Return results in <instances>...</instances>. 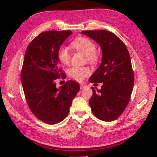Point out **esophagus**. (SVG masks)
<instances>
[{
  "label": "esophagus",
  "instance_id": "esophagus-1",
  "mask_svg": "<svg viewBox=\"0 0 157 157\" xmlns=\"http://www.w3.org/2000/svg\"><path fill=\"white\" fill-rule=\"evenodd\" d=\"M80 87H81V89H83V88H85L86 87H87V86L83 84H81V85H80Z\"/></svg>",
  "mask_w": 157,
  "mask_h": 157
}]
</instances>
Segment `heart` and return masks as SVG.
Returning a JSON list of instances; mask_svg holds the SVG:
<instances>
[{"label": "heart", "instance_id": "obj_1", "mask_svg": "<svg viewBox=\"0 0 157 157\" xmlns=\"http://www.w3.org/2000/svg\"><path fill=\"white\" fill-rule=\"evenodd\" d=\"M71 46L84 53L88 62L95 63L98 61V56L96 52V46L91 40L84 37L78 38L71 42ZM58 59L63 64H69L71 61V52L69 48L65 46H61L58 51ZM90 73V69L84 66H73L69 70L70 77L78 82H82Z\"/></svg>", "mask_w": 157, "mask_h": 157}]
</instances>
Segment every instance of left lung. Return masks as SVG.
<instances>
[{
	"instance_id": "left-lung-1",
	"label": "left lung",
	"mask_w": 157,
	"mask_h": 157,
	"mask_svg": "<svg viewBox=\"0 0 157 157\" xmlns=\"http://www.w3.org/2000/svg\"><path fill=\"white\" fill-rule=\"evenodd\" d=\"M101 46L102 63L90 78V82L102 83L89 101L93 114L104 121L117 119L128 106L134 84L131 59L125 44L106 30L83 31Z\"/></svg>"
}]
</instances>
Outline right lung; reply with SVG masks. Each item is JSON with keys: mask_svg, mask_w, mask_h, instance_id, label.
Masks as SVG:
<instances>
[{"mask_svg": "<svg viewBox=\"0 0 157 157\" xmlns=\"http://www.w3.org/2000/svg\"><path fill=\"white\" fill-rule=\"evenodd\" d=\"M71 34V30L42 32L25 51L21 80L26 102L33 114L48 124H56L67 116L80 89L73 80L56 87L55 80L66 78L59 67V48Z\"/></svg>", "mask_w": 157, "mask_h": 157, "instance_id": "right-lung-1", "label": "right lung"}]
</instances>
